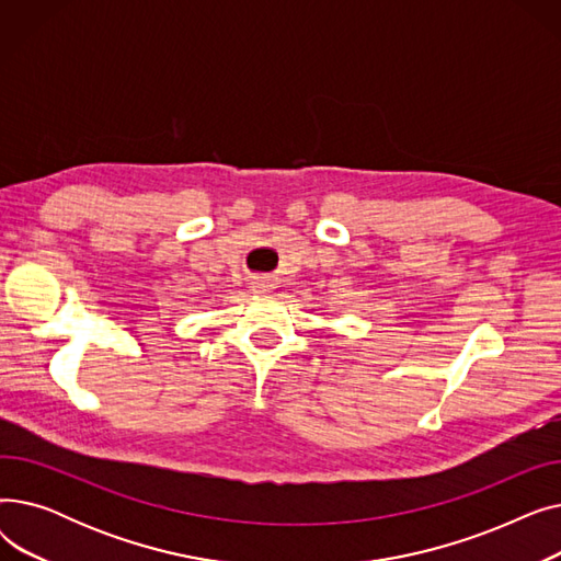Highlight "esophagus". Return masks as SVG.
Returning <instances> with one entry per match:
<instances>
[{"label":"esophagus","instance_id":"34e87169","mask_svg":"<svg viewBox=\"0 0 561 561\" xmlns=\"http://www.w3.org/2000/svg\"><path fill=\"white\" fill-rule=\"evenodd\" d=\"M252 290H254V293H265V290H271V284H268V279H259V277H256V279L252 282Z\"/></svg>","mask_w":561,"mask_h":561}]
</instances>
